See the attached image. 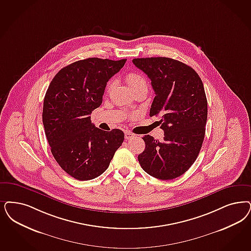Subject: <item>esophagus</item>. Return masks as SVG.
I'll return each mask as SVG.
<instances>
[{
	"label": "esophagus",
	"mask_w": 251,
	"mask_h": 251,
	"mask_svg": "<svg viewBox=\"0 0 251 251\" xmlns=\"http://www.w3.org/2000/svg\"><path fill=\"white\" fill-rule=\"evenodd\" d=\"M135 135L133 133H131L130 131H125V139L126 140H130V139L133 138Z\"/></svg>",
	"instance_id": "1"
}]
</instances>
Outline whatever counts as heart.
Instances as JSON below:
<instances>
[{
  "mask_svg": "<svg viewBox=\"0 0 251 251\" xmlns=\"http://www.w3.org/2000/svg\"><path fill=\"white\" fill-rule=\"evenodd\" d=\"M126 80L130 87V89H134L136 87L147 84V81L145 78L139 74L137 72H130L129 74H127L126 76ZM110 88V83L107 85V89Z\"/></svg>",
  "mask_w": 251,
  "mask_h": 251,
  "instance_id": "b5f03b06",
  "label": "heart"
}]
</instances>
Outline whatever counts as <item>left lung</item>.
<instances>
[{
	"mask_svg": "<svg viewBox=\"0 0 251 251\" xmlns=\"http://www.w3.org/2000/svg\"><path fill=\"white\" fill-rule=\"evenodd\" d=\"M151 79L155 98L150 117L160 119L163 141L151 135L143 139L145 151L139 163L149 175L172 180L185 173L199 156L207 117V102L199 74L189 66L169 57L132 60Z\"/></svg>",
	"mask_w": 251,
	"mask_h": 251,
	"instance_id": "left-lung-1",
	"label": "left lung"
}]
</instances>
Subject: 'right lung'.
<instances>
[{"label":"right lung","instance_id":"right-lung-1","mask_svg":"<svg viewBox=\"0 0 251 251\" xmlns=\"http://www.w3.org/2000/svg\"><path fill=\"white\" fill-rule=\"evenodd\" d=\"M125 62L97 57L76 61L58 71L44 96L43 122L52 156L79 181L104 173L123 143L122 130H100L90 115L101 105L106 82Z\"/></svg>","mask_w":251,"mask_h":251}]
</instances>
